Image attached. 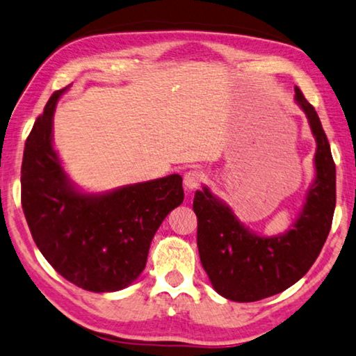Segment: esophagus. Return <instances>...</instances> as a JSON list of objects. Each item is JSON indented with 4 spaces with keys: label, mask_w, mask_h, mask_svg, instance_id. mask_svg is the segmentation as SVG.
Segmentation results:
<instances>
[{
    "label": "esophagus",
    "mask_w": 356,
    "mask_h": 356,
    "mask_svg": "<svg viewBox=\"0 0 356 356\" xmlns=\"http://www.w3.org/2000/svg\"><path fill=\"white\" fill-rule=\"evenodd\" d=\"M204 181H207V175L202 170H189L184 175L186 189H197L198 186H202Z\"/></svg>",
    "instance_id": "1"
}]
</instances>
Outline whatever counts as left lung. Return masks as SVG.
Here are the masks:
<instances>
[{
	"label": "left lung",
	"mask_w": 356,
	"mask_h": 356,
	"mask_svg": "<svg viewBox=\"0 0 356 356\" xmlns=\"http://www.w3.org/2000/svg\"><path fill=\"white\" fill-rule=\"evenodd\" d=\"M296 99L308 117L317 142L316 181L294 228L263 238L248 232L232 209L204 188L197 191V245L214 289L228 300L257 302L297 283L319 257L333 222L336 165L316 109L296 86Z\"/></svg>",
	"instance_id": "obj_1"
}]
</instances>
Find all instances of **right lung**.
I'll return each instance as SVG.
<instances>
[{
  "mask_svg": "<svg viewBox=\"0 0 356 356\" xmlns=\"http://www.w3.org/2000/svg\"><path fill=\"white\" fill-rule=\"evenodd\" d=\"M67 87L49 97L26 139L23 213L35 245L59 275L86 291H120L145 269L154 233L183 203V178L168 175L104 195L74 191L51 142L54 106Z\"/></svg>",
  "mask_w": 356,
  "mask_h": 356,
  "instance_id": "1",
  "label": "right lung"
}]
</instances>
